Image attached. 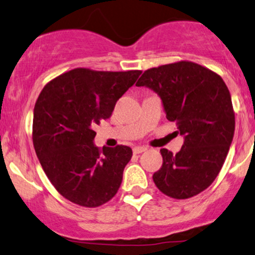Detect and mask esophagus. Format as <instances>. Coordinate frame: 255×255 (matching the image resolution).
Wrapping results in <instances>:
<instances>
[{"label":"esophagus","mask_w":255,"mask_h":255,"mask_svg":"<svg viewBox=\"0 0 255 255\" xmlns=\"http://www.w3.org/2000/svg\"><path fill=\"white\" fill-rule=\"evenodd\" d=\"M145 150H147V148H145V147H135V148H133V152L135 155L141 154V152H144Z\"/></svg>","instance_id":"esophagus-1"}]
</instances>
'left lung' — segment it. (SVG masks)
Instances as JSON below:
<instances>
[{"mask_svg":"<svg viewBox=\"0 0 255 255\" xmlns=\"http://www.w3.org/2000/svg\"><path fill=\"white\" fill-rule=\"evenodd\" d=\"M136 86L161 97L167 119L176 122L184 143L177 154L161 149L163 164L152 175L161 192L188 199L212 184L232 143L236 118L225 81L189 60L145 70Z\"/></svg>","mask_w":255,"mask_h":255,"instance_id":"1","label":"left lung"}]
</instances>
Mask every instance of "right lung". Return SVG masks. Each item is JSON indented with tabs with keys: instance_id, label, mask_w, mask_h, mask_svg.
<instances>
[{
	"instance_id": "obj_1",
	"label": "right lung",
	"mask_w": 255,
	"mask_h": 255,
	"mask_svg": "<svg viewBox=\"0 0 255 255\" xmlns=\"http://www.w3.org/2000/svg\"><path fill=\"white\" fill-rule=\"evenodd\" d=\"M142 71L78 67L49 81L33 110L32 142L44 172L67 201L98 208L117 195L133 151L127 145H94V127L112 117L115 104Z\"/></svg>"
}]
</instances>
